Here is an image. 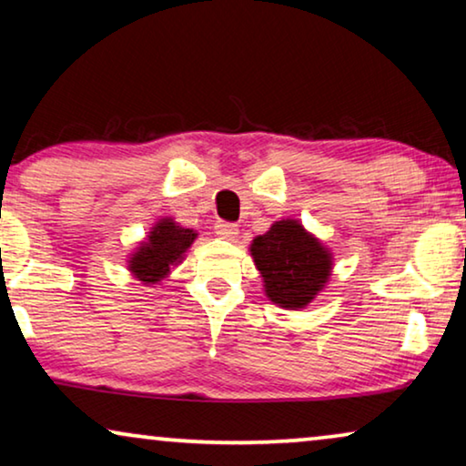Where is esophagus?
<instances>
[{"label": "esophagus", "mask_w": 466, "mask_h": 466, "mask_svg": "<svg viewBox=\"0 0 466 466\" xmlns=\"http://www.w3.org/2000/svg\"><path fill=\"white\" fill-rule=\"evenodd\" d=\"M214 228H216V233H218L222 239H235V235H238V225H235V222L216 220Z\"/></svg>", "instance_id": "esophagus-1"}]
</instances>
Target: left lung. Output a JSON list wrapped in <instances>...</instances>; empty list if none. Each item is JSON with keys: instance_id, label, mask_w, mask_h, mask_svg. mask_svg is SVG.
Instances as JSON below:
<instances>
[{"instance_id": "1", "label": "left lung", "mask_w": 466, "mask_h": 466, "mask_svg": "<svg viewBox=\"0 0 466 466\" xmlns=\"http://www.w3.org/2000/svg\"><path fill=\"white\" fill-rule=\"evenodd\" d=\"M271 301L289 309L308 305L327 282L330 258L297 220H279L250 246Z\"/></svg>"}]
</instances>
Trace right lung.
<instances>
[{
  "label": "right lung",
  "mask_w": 466,
  "mask_h": 466,
  "mask_svg": "<svg viewBox=\"0 0 466 466\" xmlns=\"http://www.w3.org/2000/svg\"><path fill=\"white\" fill-rule=\"evenodd\" d=\"M193 239L195 233L190 228L177 227L171 220L158 222L155 231H150L148 241L133 254L129 269L146 284L161 282L169 273V265L182 257Z\"/></svg>",
  "instance_id": "add662e5"
}]
</instances>
